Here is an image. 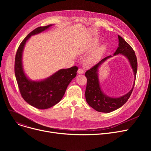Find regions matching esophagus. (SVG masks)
Instances as JSON below:
<instances>
[{
	"label": "esophagus",
	"instance_id": "1",
	"mask_svg": "<svg viewBox=\"0 0 151 151\" xmlns=\"http://www.w3.org/2000/svg\"><path fill=\"white\" fill-rule=\"evenodd\" d=\"M78 73L79 74H83L84 73V70L82 68H79L78 70Z\"/></svg>",
	"mask_w": 151,
	"mask_h": 151
}]
</instances>
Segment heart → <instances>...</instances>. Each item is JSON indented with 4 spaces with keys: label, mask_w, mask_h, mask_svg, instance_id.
I'll list each match as a JSON object with an SVG mask.
<instances>
[{
    "label": "heart",
    "mask_w": 151,
    "mask_h": 151,
    "mask_svg": "<svg viewBox=\"0 0 151 151\" xmlns=\"http://www.w3.org/2000/svg\"><path fill=\"white\" fill-rule=\"evenodd\" d=\"M98 43V40H93L92 42H91L86 46V47L84 48V51H91L95 46H97ZM106 49V46L105 45H101L97 46L88 55V58H87V63H89V64H93V63H96L102 56L103 54L105 53Z\"/></svg>",
    "instance_id": "heart-1"
}]
</instances>
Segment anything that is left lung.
Instances as JSON below:
<instances>
[{
    "label": "left lung",
    "instance_id": "8db88e82",
    "mask_svg": "<svg viewBox=\"0 0 151 151\" xmlns=\"http://www.w3.org/2000/svg\"><path fill=\"white\" fill-rule=\"evenodd\" d=\"M118 39L119 46L114 53V55L122 54L128 59L133 71L134 76V84L132 89L127 93L117 98L110 97L101 91L98 75L99 68L105 60L111 58V55H109L101 59L96 65L87 70L85 73V76L87 78V86L85 92L86 100L90 106L99 112L110 113L121 108L129 99L135 83L138 67L135 52L130 45L120 35H118Z\"/></svg>",
    "mask_w": 151,
    "mask_h": 151
}]
</instances>
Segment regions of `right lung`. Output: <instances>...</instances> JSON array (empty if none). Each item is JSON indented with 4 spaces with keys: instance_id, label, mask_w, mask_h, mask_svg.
<instances>
[{
    "instance_id": "obj_1",
    "label": "right lung",
    "mask_w": 151,
    "mask_h": 151,
    "mask_svg": "<svg viewBox=\"0 0 151 151\" xmlns=\"http://www.w3.org/2000/svg\"><path fill=\"white\" fill-rule=\"evenodd\" d=\"M52 24L34 29L23 40L15 57L14 73L21 96L27 104L40 109L50 108L59 103L64 95L67 86L76 76L78 67L60 69L42 81H32L24 71L22 56L24 47L32 35L42 32Z\"/></svg>"
}]
</instances>
